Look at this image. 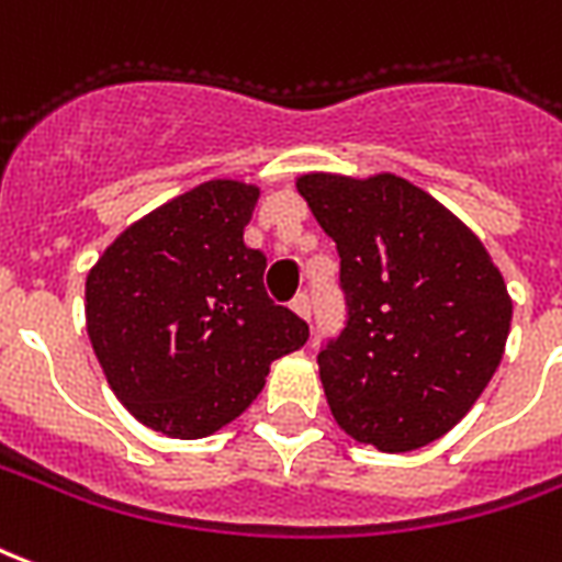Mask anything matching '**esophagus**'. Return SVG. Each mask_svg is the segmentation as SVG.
Returning a JSON list of instances; mask_svg holds the SVG:
<instances>
[{
  "mask_svg": "<svg viewBox=\"0 0 562 562\" xmlns=\"http://www.w3.org/2000/svg\"><path fill=\"white\" fill-rule=\"evenodd\" d=\"M292 310L301 315L303 322H310V315H313V301H310V294H297L292 301Z\"/></svg>",
  "mask_w": 562,
  "mask_h": 562,
  "instance_id": "34e87169",
  "label": "esophagus"
}]
</instances>
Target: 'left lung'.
<instances>
[{"instance_id": "8db88e82", "label": "left lung", "mask_w": 562, "mask_h": 562, "mask_svg": "<svg viewBox=\"0 0 562 562\" xmlns=\"http://www.w3.org/2000/svg\"><path fill=\"white\" fill-rule=\"evenodd\" d=\"M297 190L339 249L348 315L318 351L330 414L375 450H419L473 408L501 366L513 322L501 270L405 178L310 172Z\"/></svg>"}]
</instances>
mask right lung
Masks as SVG:
<instances>
[{"mask_svg": "<svg viewBox=\"0 0 562 562\" xmlns=\"http://www.w3.org/2000/svg\"><path fill=\"white\" fill-rule=\"evenodd\" d=\"M256 202L259 187L205 181L124 228L89 270L91 348L119 402L160 435L223 429L310 339L265 292V252L244 244Z\"/></svg>", "mask_w": 562, "mask_h": 562, "instance_id": "add662e5", "label": "right lung"}]
</instances>
